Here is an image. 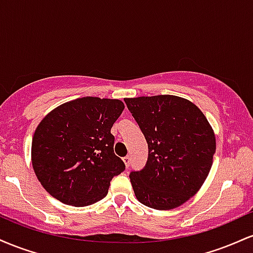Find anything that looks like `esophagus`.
Instances as JSON below:
<instances>
[{
    "mask_svg": "<svg viewBox=\"0 0 253 253\" xmlns=\"http://www.w3.org/2000/svg\"><path fill=\"white\" fill-rule=\"evenodd\" d=\"M123 161H124L125 165H126V168H128V167H129V164H130V157H129V156H126V157H124V158H123Z\"/></svg>",
    "mask_w": 253,
    "mask_h": 253,
    "instance_id": "esophagus-1",
    "label": "esophagus"
}]
</instances>
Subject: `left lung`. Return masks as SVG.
<instances>
[{"label":"left lung","instance_id":"left-lung-1","mask_svg":"<svg viewBox=\"0 0 253 253\" xmlns=\"http://www.w3.org/2000/svg\"><path fill=\"white\" fill-rule=\"evenodd\" d=\"M149 146L144 169L129 173L139 202L173 210L194 196L210 173L215 135L203 113L173 95L125 98Z\"/></svg>","mask_w":253,"mask_h":253}]
</instances>
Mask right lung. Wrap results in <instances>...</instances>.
Segmentation results:
<instances>
[{
	"mask_svg": "<svg viewBox=\"0 0 253 253\" xmlns=\"http://www.w3.org/2000/svg\"><path fill=\"white\" fill-rule=\"evenodd\" d=\"M124 108L120 100L86 96L42 119L32 140V165L50 195L84 207L108 194L113 177L125 170L110 133Z\"/></svg>",
	"mask_w": 253,
	"mask_h": 253,
	"instance_id": "add662e5",
	"label": "right lung"
}]
</instances>
